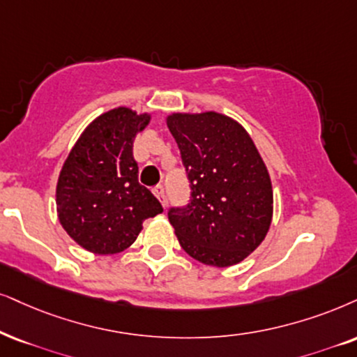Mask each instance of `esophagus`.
<instances>
[{
	"mask_svg": "<svg viewBox=\"0 0 357 357\" xmlns=\"http://www.w3.org/2000/svg\"><path fill=\"white\" fill-rule=\"evenodd\" d=\"M153 194H155L158 199H160V202H161V204H163V207H166V199H165V189H163V186L153 188Z\"/></svg>",
	"mask_w": 357,
	"mask_h": 357,
	"instance_id": "34e87169",
	"label": "esophagus"
}]
</instances>
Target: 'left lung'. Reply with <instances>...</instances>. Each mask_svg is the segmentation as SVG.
<instances>
[{"label": "left lung", "instance_id": "obj_1", "mask_svg": "<svg viewBox=\"0 0 357 357\" xmlns=\"http://www.w3.org/2000/svg\"><path fill=\"white\" fill-rule=\"evenodd\" d=\"M191 181V202L169 222L192 259L231 267L264 242L273 218L270 174L247 130L219 112L166 116Z\"/></svg>", "mask_w": 357, "mask_h": 357}]
</instances>
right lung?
Listing matches in <instances>:
<instances>
[{"mask_svg":"<svg viewBox=\"0 0 357 357\" xmlns=\"http://www.w3.org/2000/svg\"><path fill=\"white\" fill-rule=\"evenodd\" d=\"M151 114L116 107L85 126L67 155L56 186L57 218L85 250L114 255L128 249L148 218L163 212L138 183L133 139Z\"/></svg>","mask_w":357,"mask_h":357,"instance_id":"add662e5","label":"right lung"}]
</instances>
